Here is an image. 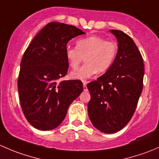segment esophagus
I'll list each match as a JSON object with an SVG mask.
<instances>
[{
    "label": "esophagus",
    "instance_id": "obj_1",
    "mask_svg": "<svg viewBox=\"0 0 159 159\" xmlns=\"http://www.w3.org/2000/svg\"><path fill=\"white\" fill-rule=\"evenodd\" d=\"M87 81H83V89H84V91H88L87 89Z\"/></svg>",
    "mask_w": 159,
    "mask_h": 159
}]
</instances>
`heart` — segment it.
Instances as JSON below:
<instances>
[{
  "label": "heart",
  "mask_w": 159,
  "mask_h": 159,
  "mask_svg": "<svg viewBox=\"0 0 159 159\" xmlns=\"http://www.w3.org/2000/svg\"><path fill=\"white\" fill-rule=\"evenodd\" d=\"M117 53V46L113 41H107L98 35H90L78 39L76 47L67 46L65 57L70 68H75L85 59V63L70 73L74 79H89L96 72L102 73L111 66Z\"/></svg>",
  "instance_id": "obj_1"
}]
</instances>
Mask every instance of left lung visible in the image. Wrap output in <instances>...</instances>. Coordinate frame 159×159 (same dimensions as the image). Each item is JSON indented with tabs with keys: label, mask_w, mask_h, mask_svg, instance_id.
<instances>
[{
	"label": "left lung",
	"mask_w": 159,
	"mask_h": 159,
	"mask_svg": "<svg viewBox=\"0 0 159 159\" xmlns=\"http://www.w3.org/2000/svg\"><path fill=\"white\" fill-rule=\"evenodd\" d=\"M117 38L118 53L111 66L87 84L90 120L98 130L115 133L129 123L143 88L144 62L135 43L121 30H111Z\"/></svg>",
	"instance_id": "obj_1"
}]
</instances>
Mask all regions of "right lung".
Masks as SVG:
<instances>
[{
    "label": "right lung",
    "mask_w": 159,
    "mask_h": 159,
    "mask_svg": "<svg viewBox=\"0 0 159 159\" xmlns=\"http://www.w3.org/2000/svg\"><path fill=\"white\" fill-rule=\"evenodd\" d=\"M85 34L61 22H51L38 32L20 62L17 88L22 111L41 131L60 125L70 104L83 91L79 80L61 81L68 70L65 48L72 38Z\"/></svg>",
    "instance_id": "obj_1"
}]
</instances>
